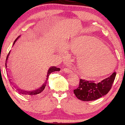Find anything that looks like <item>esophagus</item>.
<instances>
[{"instance_id": "34e87169", "label": "esophagus", "mask_w": 125, "mask_h": 125, "mask_svg": "<svg viewBox=\"0 0 125 125\" xmlns=\"http://www.w3.org/2000/svg\"><path fill=\"white\" fill-rule=\"evenodd\" d=\"M63 71H64V72L67 73L68 74L71 73L72 72V71L71 70H70V69H68V68H64V69H63Z\"/></svg>"}]
</instances>
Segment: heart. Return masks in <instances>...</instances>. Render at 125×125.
Returning <instances> with one entry per match:
<instances>
[{
	"mask_svg": "<svg viewBox=\"0 0 125 125\" xmlns=\"http://www.w3.org/2000/svg\"><path fill=\"white\" fill-rule=\"evenodd\" d=\"M70 48L73 53L78 55V68L84 75L93 77L106 75L114 68L115 58L98 38H77L71 42Z\"/></svg>",
	"mask_w": 125,
	"mask_h": 125,
	"instance_id": "obj_1",
	"label": "heart"
}]
</instances>
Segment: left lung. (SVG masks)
Returning a JSON list of instances; mask_svg holds the SVG:
<instances>
[{"label":"left lung","instance_id":"left-lung-1","mask_svg":"<svg viewBox=\"0 0 125 125\" xmlns=\"http://www.w3.org/2000/svg\"><path fill=\"white\" fill-rule=\"evenodd\" d=\"M116 73L114 72L108 78L95 83L94 81L80 79L79 86L74 90V93L79 100L88 101L98 99L105 95L111 89Z\"/></svg>","mask_w":125,"mask_h":125}]
</instances>
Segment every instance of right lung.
I'll use <instances>...</instances> for the list:
<instances>
[{
    "label": "right lung",
    "mask_w": 125,
    "mask_h": 125,
    "mask_svg": "<svg viewBox=\"0 0 125 125\" xmlns=\"http://www.w3.org/2000/svg\"><path fill=\"white\" fill-rule=\"evenodd\" d=\"M20 37V35L19 36L17 39L15 40V41L13 43V45H14L16 41H17V40H18L19 38ZM10 52H9V53H8V56H7V59H6V63H5V67L7 68V72H8V75L9 77H11V75L9 74H8V72H10V71H8L9 70V69L7 68L8 67V65H7V62H8V58H9V54H10ZM60 71V68H56V67H50V68L48 69V71H47V75H46V80L45 82V83H44L43 84H42V85L41 86H40L39 88L37 89L36 90H30V91H26V90H21L20 89V88H18V86H16L15 84L13 82H11V83L12 84H14V87L16 89V90L18 91L19 92L20 94H22L23 95H29V96H36V95H37L41 94V93L43 92L44 89H45V88L46 87V84L47 83V80L48 79V77H49V75L51 73L55 71ZM10 80H12L11 79H10ZM10 81H11V80H10Z\"/></svg>",
    "instance_id": "obj_1"
}]
</instances>
